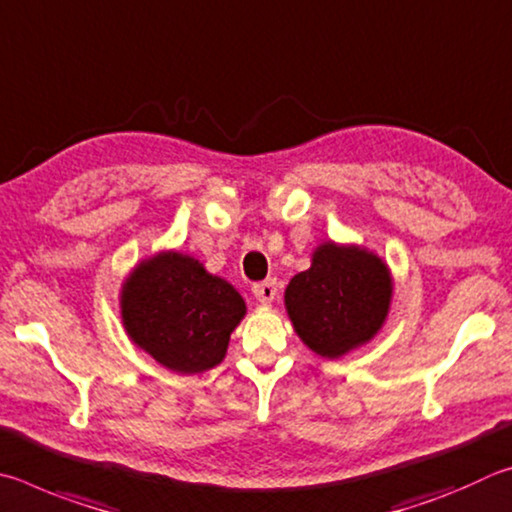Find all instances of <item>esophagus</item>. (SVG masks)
<instances>
[{
	"mask_svg": "<svg viewBox=\"0 0 512 512\" xmlns=\"http://www.w3.org/2000/svg\"><path fill=\"white\" fill-rule=\"evenodd\" d=\"M254 297L258 303H263V306H270L276 297V281H263V283H256L254 285Z\"/></svg>",
	"mask_w": 512,
	"mask_h": 512,
	"instance_id": "1",
	"label": "esophagus"
}]
</instances>
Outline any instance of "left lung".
Listing matches in <instances>:
<instances>
[{"label":"left lung","instance_id":"8db88e82","mask_svg":"<svg viewBox=\"0 0 512 512\" xmlns=\"http://www.w3.org/2000/svg\"><path fill=\"white\" fill-rule=\"evenodd\" d=\"M283 301L301 342L339 360L373 342L387 324L393 274L369 247L324 240L312 249L308 270L292 276Z\"/></svg>","mask_w":512,"mask_h":512}]
</instances>
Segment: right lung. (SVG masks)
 <instances>
[{
  "instance_id": "add662e5",
  "label": "right lung",
  "mask_w": 512,
  "mask_h": 512,
  "mask_svg": "<svg viewBox=\"0 0 512 512\" xmlns=\"http://www.w3.org/2000/svg\"><path fill=\"white\" fill-rule=\"evenodd\" d=\"M119 308L130 342L179 375L218 366L247 315L245 299L229 281L177 249H161L132 267L121 283Z\"/></svg>"
}]
</instances>
